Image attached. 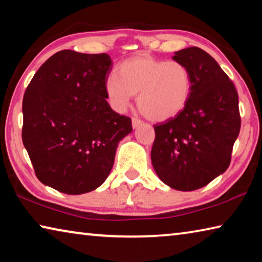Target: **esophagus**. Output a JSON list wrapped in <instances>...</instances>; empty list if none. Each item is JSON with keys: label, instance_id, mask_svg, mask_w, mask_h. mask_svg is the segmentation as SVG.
<instances>
[{"label": "esophagus", "instance_id": "34e87169", "mask_svg": "<svg viewBox=\"0 0 262 262\" xmlns=\"http://www.w3.org/2000/svg\"><path fill=\"white\" fill-rule=\"evenodd\" d=\"M142 123H143V121L142 120H140V119H137V118H133L132 119V125H133V128H137V127H140Z\"/></svg>", "mask_w": 262, "mask_h": 262}]
</instances>
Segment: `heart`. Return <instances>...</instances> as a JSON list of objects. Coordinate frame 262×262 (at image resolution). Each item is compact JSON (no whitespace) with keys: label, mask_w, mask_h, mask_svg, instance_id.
Masks as SVG:
<instances>
[{"label":"heart","mask_w":262,"mask_h":262,"mask_svg":"<svg viewBox=\"0 0 262 262\" xmlns=\"http://www.w3.org/2000/svg\"><path fill=\"white\" fill-rule=\"evenodd\" d=\"M105 95L111 106L123 112L137 95V106L152 121L174 118L187 105L192 81L188 69L178 61H162L137 55L123 61L118 77L105 81Z\"/></svg>","instance_id":"heart-1"}]
</instances>
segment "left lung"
I'll return each instance as SVG.
<instances>
[{
    "label": "left lung",
    "instance_id": "left-lung-1",
    "mask_svg": "<svg viewBox=\"0 0 262 262\" xmlns=\"http://www.w3.org/2000/svg\"><path fill=\"white\" fill-rule=\"evenodd\" d=\"M188 69L192 91L174 118L155 125L151 162L158 178L171 188L199 189L224 173L241 130L238 94L212 56L199 47L174 53Z\"/></svg>",
    "mask_w": 262,
    "mask_h": 262
}]
</instances>
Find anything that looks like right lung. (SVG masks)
Segmentation results:
<instances>
[{"label": "right lung", "instance_id": "add662e5", "mask_svg": "<svg viewBox=\"0 0 262 262\" xmlns=\"http://www.w3.org/2000/svg\"><path fill=\"white\" fill-rule=\"evenodd\" d=\"M110 55L63 50L31 79L23 98L21 139L35 176L59 192L78 195L104 183L132 120L111 108L104 90Z\"/></svg>", "mask_w": 262, "mask_h": 262}]
</instances>
